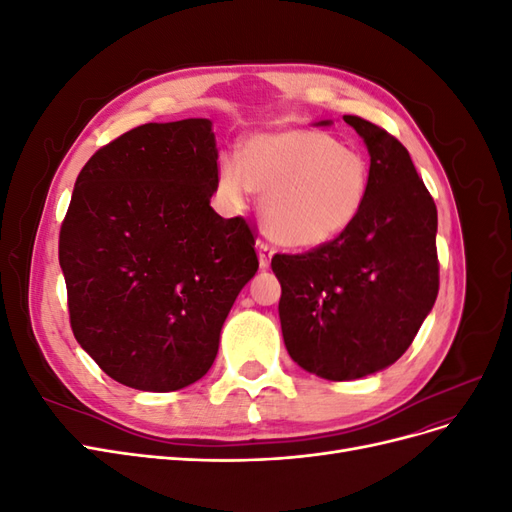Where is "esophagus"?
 Segmentation results:
<instances>
[{
	"instance_id": "1",
	"label": "esophagus",
	"mask_w": 512,
	"mask_h": 512,
	"mask_svg": "<svg viewBox=\"0 0 512 512\" xmlns=\"http://www.w3.org/2000/svg\"><path fill=\"white\" fill-rule=\"evenodd\" d=\"M256 247H258L260 267L267 269V267L271 265V258H273V254H275V247H273L269 241H265V239H258V241H256Z\"/></svg>"
}]
</instances>
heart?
Masks as SVG:
<instances>
[{
  "label": "heart",
  "mask_w": 512,
  "mask_h": 512,
  "mask_svg": "<svg viewBox=\"0 0 512 512\" xmlns=\"http://www.w3.org/2000/svg\"><path fill=\"white\" fill-rule=\"evenodd\" d=\"M369 183L361 149L312 128L256 134L247 138L241 160L220 162L222 194L232 203L250 190L265 194V226L290 247H320L342 237L361 215Z\"/></svg>",
  "instance_id": "obj_1"
}]
</instances>
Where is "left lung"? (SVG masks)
I'll return each mask as SVG.
<instances>
[{
    "mask_svg": "<svg viewBox=\"0 0 512 512\" xmlns=\"http://www.w3.org/2000/svg\"><path fill=\"white\" fill-rule=\"evenodd\" d=\"M344 121L369 151L371 183L361 215L335 241L271 260L282 284L288 354L305 371L335 382L393 365L440 288L438 209L408 149L367 119L344 115Z\"/></svg>",
    "mask_w": 512,
    "mask_h": 512,
    "instance_id": "8db88e82",
    "label": "left lung"
}]
</instances>
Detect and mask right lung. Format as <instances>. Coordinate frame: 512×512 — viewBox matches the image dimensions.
I'll return each mask as SVG.
<instances>
[{
  "instance_id": "add662e5",
  "label": "right lung",
  "mask_w": 512,
  "mask_h": 512,
  "mask_svg": "<svg viewBox=\"0 0 512 512\" xmlns=\"http://www.w3.org/2000/svg\"><path fill=\"white\" fill-rule=\"evenodd\" d=\"M209 119L145 123L100 147L59 230L76 342L106 376L179 391L215 361L222 324L258 271L254 228L209 205Z\"/></svg>"
}]
</instances>
